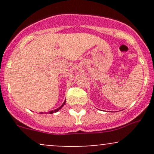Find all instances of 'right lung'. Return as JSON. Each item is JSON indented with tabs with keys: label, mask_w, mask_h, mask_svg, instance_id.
I'll use <instances>...</instances> for the list:
<instances>
[{
	"label": "right lung",
	"mask_w": 154,
	"mask_h": 154,
	"mask_svg": "<svg viewBox=\"0 0 154 154\" xmlns=\"http://www.w3.org/2000/svg\"><path fill=\"white\" fill-rule=\"evenodd\" d=\"M65 101H66V100H65ZM65 101H64V102H63V104H62V105H61V106H60L59 108H58V109H55V110H54V111H49V112H48V114H53V113H55V112H57V111H59V109H61V108H62V107H63V105H64V104H65ZM40 114H43V112H40Z\"/></svg>",
	"instance_id": "right-lung-1"
}]
</instances>
